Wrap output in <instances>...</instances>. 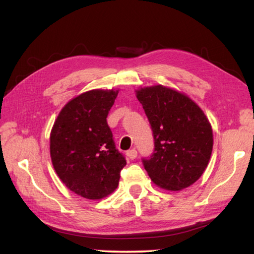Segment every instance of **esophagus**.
Here are the masks:
<instances>
[{
    "label": "esophagus",
    "mask_w": 254,
    "mask_h": 254,
    "mask_svg": "<svg viewBox=\"0 0 254 254\" xmlns=\"http://www.w3.org/2000/svg\"><path fill=\"white\" fill-rule=\"evenodd\" d=\"M127 156L128 158H130L131 160H133V159H135L136 158V156H137V152H136V149H130V150H127Z\"/></svg>",
    "instance_id": "1"
}]
</instances>
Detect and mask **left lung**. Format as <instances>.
Here are the masks:
<instances>
[{"label": "left lung", "mask_w": 254, "mask_h": 254, "mask_svg": "<svg viewBox=\"0 0 254 254\" xmlns=\"http://www.w3.org/2000/svg\"><path fill=\"white\" fill-rule=\"evenodd\" d=\"M154 137V152L143 165L156 186L179 191L203 175L212 155L213 130L195 102L157 85L136 90Z\"/></svg>", "instance_id": "obj_1"}]
</instances>
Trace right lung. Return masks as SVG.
<instances>
[{
    "mask_svg": "<svg viewBox=\"0 0 254 254\" xmlns=\"http://www.w3.org/2000/svg\"><path fill=\"white\" fill-rule=\"evenodd\" d=\"M118 90L94 89L68 101L50 135L53 168L69 190L99 199L116 190L126 157L116 148L107 117Z\"/></svg>",
    "mask_w": 254,
    "mask_h": 254,
    "instance_id": "1",
    "label": "right lung"
}]
</instances>
